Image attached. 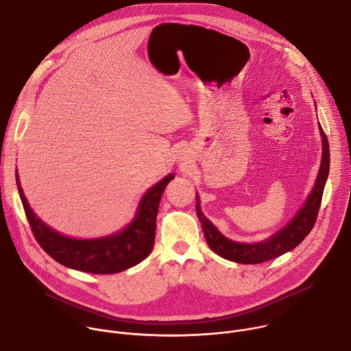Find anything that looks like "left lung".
<instances>
[{"instance_id":"obj_1","label":"left lung","mask_w":351,"mask_h":351,"mask_svg":"<svg viewBox=\"0 0 351 351\" xmlns=\"http://www.w3.org/2000/svg\"><path fill=\"white\" fill-rule=\"evenodd\" d=\"M319 132L322 136V160H321L322 162H321V168L317 176L314 189L308 195L303 208L297 213V215L289 222V225H286L283 229H280L278 233H275L269 239L260 243H252V244L236 243L226 239L204 217V214L202 213V208H199L198 197H195L197 199L195 213L199 222H202L206 240L213 252H215L218 256H221L225 260L234 261L239 264H261L290 252V250L297 247L306 239V236L311 232V229L315 225L321 202H322L325 183L329 175V161H330L329 143L321 125H319Z\"/></svg>"}]
</instances>
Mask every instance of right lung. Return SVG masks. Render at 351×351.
<instances>
[{"mask_svg": "<svg viewBox=\"0 0 351 351\" xmlns=\"http://www.w3.org/2000/svg\"><path fill=\"white\" fill-rule=\"evenodd\" d=\"M173 178V173L165 176L143 195L134 219L122 232L91 240L71 239L47 226L29 207L18 173L16 184L33 236L44 252L68 268L104 275L132 268L152 253L161 197L167 184Z\"/></svg>", "mask_w": 351, "mask_h": 351, "instance_id": "right-lung-1", "label": "right lung"}]
</instances>
